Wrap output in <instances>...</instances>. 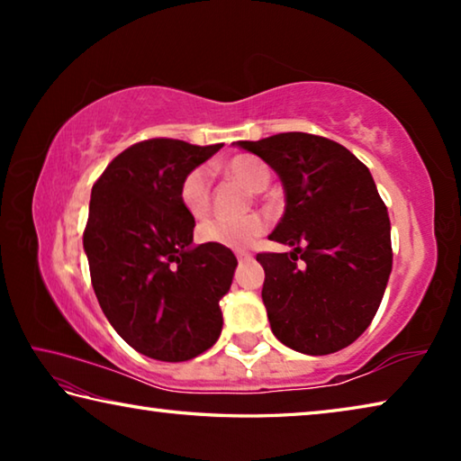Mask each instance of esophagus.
<instances>
[{"instance_id":"esophagus-1","label":"esophagus","mask_w":461,"mask_h":461,"mask_svg":"<svg viewBox=\"0 0 461 461\" xmlns=\"http://www.w3.org/2000/svg\"><path fill=\"white\" fill-rule=\"evenodd\" d=\"M236 258H238L240 262H248V260H252V254H249V252H238Z\"/></svg>"}]
</instances>
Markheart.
I'll return each mask as SVG.
<instances>
[{
	"mask_svg": "<svg viewBox=\"0 0 461 461\" xmlns=\"http://www.w3.org/2000/svg\"><path fill=\"white\" fill-rule=\"evenodd\" d=\"M225 175L240 186H244L249 193H260L270 183V173L262 160L254 156H236L225 165ZM178 197L185 207V212L193 215L194 220H201L209 213L212 207V185H209L207 167L191 168L181 181ZM267 225L260 217H248L241 221L228 220H212L205 221L197 230V238L203 244L221 246L228 249H246L258 240Z\"/></svg>",
	"mask_w": 461,
	"mask_h": 461,
	"instance_id": "b5f03b06",
	"label": "heart"
}]
</instances>
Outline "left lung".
Returning a JSON list of instances; mask_svg holds the SVG:
<instances>
[{"mask_svg": "<svg viewBox=\"0 0 461 461\" xmlns=\"http://www.w3.org/2000/svg\"><path fill=\"white\" fill-rule=\"evenodd\" d=\"M236 146L260 156L285 189L268 238L291 252L256 256L272 333L301 354L339 352L372 323L393 270L388 212L370 170L348 148L303 131Z\"/></svg>", "mask_w": 461, "mask_h": 461, "instance_id": "left-lung-1", "label": "left lung"}]
</instances>
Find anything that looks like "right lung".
Segmentation results:
<instances>
[{
    "mask_svg": "<svg viewBox=\"0 0 461 461\" xmlns=\"http://www.w3.org/2000/svg\"><path fill=\"white\" fill-rule=\"evenodd\" d=\"M221 144L138 142L109 162L91 189L83 248L93 291L120 338L160 362H185L221 333V296L238 260L231 249L193 244V215L178 189Z\"/></svg>",
    "mask_w": 461,
    "mask_h": 461,
    "instance_id": "obj_1",
    "label": "right lung"
}]
</instances>
